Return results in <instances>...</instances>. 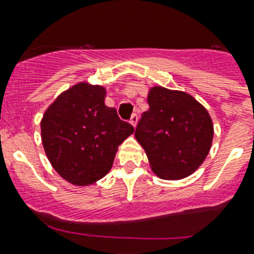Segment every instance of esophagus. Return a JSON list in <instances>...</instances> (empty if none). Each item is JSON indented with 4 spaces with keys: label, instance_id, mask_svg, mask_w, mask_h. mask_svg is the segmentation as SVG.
Here are the masks:
<instances>
[{
    "label": "esophagus",
    "instance_id": "esophagus-1",
    "mask_svg": "<svg viewBox=\"0 0 254 254\" xmlns=\"http://www.w3.org/2000/svg\"><path fill=\"white\" fill-rule=\"evenodd\" d=\"M137 123H138V115H137V113H133L130 117V124L133 125V127H135Z\"/></svg>",
    "mask_w": 254,
    "mask_h": 254
}]
</instances>
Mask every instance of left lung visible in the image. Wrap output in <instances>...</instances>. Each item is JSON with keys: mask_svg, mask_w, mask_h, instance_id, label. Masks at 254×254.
Masks as SVG:
<instances>
[{"mask_svg": "<svg viewBox=\"0 0 254 254\" xmlns=\"http://www.w3.org/2000/svg\"><path fill=\"white\" fill-rule=\"evenodd\" d=\"M149 111L135 127V139L145 149L151 170L159 178L189 177L204 162L213 138L212 120L192 96L153 87Z\"/></svg>", "mask_w": 254, "mask_h": 254, "instance_id": "1", "label": "left lung"}]
</instances>
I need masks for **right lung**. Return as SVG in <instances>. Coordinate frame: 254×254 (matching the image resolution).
<instances>
[{"instance_id":"right-lung-1","label":"right lung","mask_w":254,"mask_h":254,"mask_svg":"<svg viewBox=\"0 0 254 254\" xmlns=\"http://www.w3.org/2000/svg\"><path fill=\"white\" fill-rule=\"evenodd\" d=\"M104 99V87L79 83L58 96L42 119L46 155L57 173L75 186L105 177L119 146L134 131Z\"/></svg>"}]
</instances>
